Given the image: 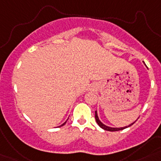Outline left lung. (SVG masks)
<instances>
[{
	"instance_id": "8db88e82",
	"label": "left lung",
	"mask_w": 161,
	"mask_h": 161,
	"mask_svg": "<svg viewBox=\"0 0 161 161\" xmlns=\"http://www.w3.org/2000/svg\"><path fill=\"white\" fill-rule=\"evenodd\" d=\"M95 119H96V122H97V124H98L99 126H100L103 130H107V131H118V130H125V129H126V128L130 127V126H131V125L134 124V123L136 121L135 120V122L132 123V124H130V125H128V126H125V127H120V128H114V127H109V126H107V125H105L104 124H103V123L101 122L100 119H99V118H98V113H97V111H95Z\"/></svg>"
}]
</instances>
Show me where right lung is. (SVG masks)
<instances>
[{"instance_id": "right-lung-1", "label": "right lung", "mask_w": 161, "mask_h": 161, "mask_svg": "<svg viewBox=\"0 0 161 161\" xmlns=\"http://www.w3.org/2000/svg\"><path fill=\"white\" fill-rule=\"evenodd\" d=\"M68 119H67V120H68ZM66 122H67V121H66ZM66 122H64V123H63V125H60V126H63V125H65V124H66Z\"/></svg>"}]
</instances>
